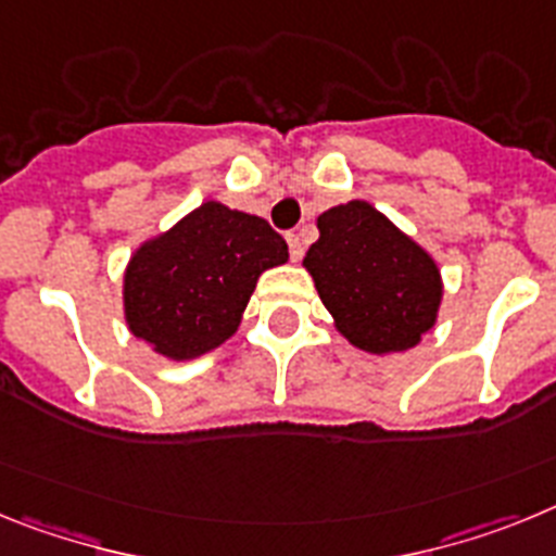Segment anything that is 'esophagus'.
Masks as SVG:
<instances>
[{
  "mask_svg": "<svg viewBox=\"0 0 556 556\" xmlns=\"http://www.w3.org/2000/svg\"><path fill=\"white\" fill-rule=\"evenodd\" d=\"M288 249H291V260H302L305 243H302V235H299V231H288Z\"/></svg>",
  "mask_w": 556,
  "mask_h": 556,
  "instance_id": "1",
  "label": "esophagus"
}]
</instances>
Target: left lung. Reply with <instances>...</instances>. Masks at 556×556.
<instances>
[{
    "label": "left lung",
    "instance_id": "left-lung-1",
    "mask_svg": "<svg viewBox=\"0 0 556 556\" xmlns=\"http://www.w3.org/2000/svg\"><path fill=\"white\" fill-rule=\"evenodd\" d=\"M305 268L336 327L358 350H412L437 321V263L366 201L318 215V240L307 249Z\"/></svg>",
    "mask_w": 556,
    "mask_h": 556
}]
</instances>
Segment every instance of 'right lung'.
<instances>
[{"label": "right lung", "instance_id": "obj_1", "mask_svg": "<svg viewBox=\"0 0 556 556\" xmlns=\"http://www.w3.org/2000/svg\"><path fill=\"white\" fill-rule=\"evenodd\" d=\"M285 260L288 243L268 220L201 204L128 263V327L167 358H198L238 330L260 274Z\"/></svg>", "mask_w": 556, "mask_h": 556}]
</instances>
